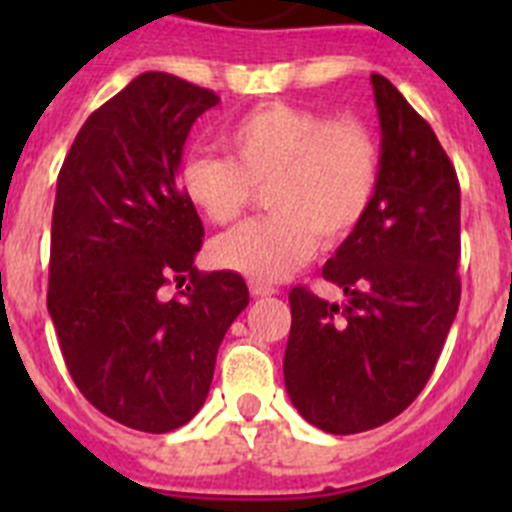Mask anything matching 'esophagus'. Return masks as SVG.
Returning <instances> with one entry per match:
<instances>
[{
  "label": "esophagus",
  "mask_w": 512,
  "mask_h": 512,
  "mask_svg": "<svg viewBox=\"0 0 512 512\" xmlns=\"http://www.w3.org/2000/svg\"><path fill=\"white\" fill-rule=\"evenodd\" d=\"M248 289H251V295L253 297H271V295H277V289L274 287H269V284H264V282H248Z\"/></svg>",
  "instance_id": "obj_1"
}]
</instances>
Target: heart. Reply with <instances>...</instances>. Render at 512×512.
<instances>
[{
  "instance_id": "heart-1",
  "label": "heart",
  "mask_w": 512,
  "mask_h": 512,
  "mask_svg": "<svg viewBox=\"0 0 512 512\" xmlns=\"http://www.w3.org/2000/svg\"><path fill=\"white\" fill-rule=\"evenodd\" d=\"M230 156L192 153L179 169V187L210 223L241 215L256 189L266 207L210 243L212 264L253 282H279L323 246L354 233L374 202L379 182L377 140L354 117L328 120L323 112L287 102L261 104L225 130Z\"/></svg>"
}]
</instances>
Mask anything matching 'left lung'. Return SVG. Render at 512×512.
I'll list each match as a JSON object with an SVG mask.
<instances>
[{"mask_svg":"<svg viewBox=\"0 0 512 512\" xmlns=\"http://www.w3.org/2000/svg\"><path fill=\"white\" fill-rule=\"evenodd\" d=\"M382 148L374 202L323 266L346 305L289 292L284 384L297 413L336 436L397 418L436 369L459 310L461 189L431 125L372 74Z\"/></svg>","mask_w":512,"mask_h":512,"instance_id":"obj_1","label":"left lung"}]
</instances>
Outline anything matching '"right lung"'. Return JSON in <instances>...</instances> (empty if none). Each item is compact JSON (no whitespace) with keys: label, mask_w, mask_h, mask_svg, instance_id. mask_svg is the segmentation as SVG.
Masks as SVG:
<instances>
[{"label":"right lung","mask_w":512,"mask_h":512,"mask_svg":"<svg viewBox=\"0 0 512 512\" xmlns=\"http://www.w3.org/2000/svg\"><path fill=\"white\" fill-rule=\"evenodd\" d=\"M217 102L146 71L89 115L58 174L48 312L81 395L135 431L169 433L200 413L248 305L241 274L194 266L205 228L176 184L189 130Z\"/></svg>","instance_id":"add662e5"}]
</instances>
